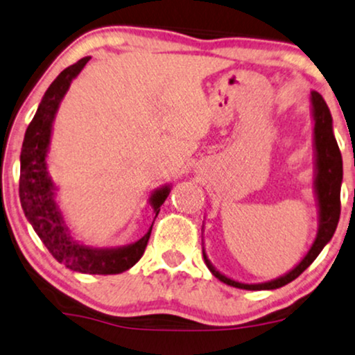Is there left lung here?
Instances as JSON below:
<instances>
[{"mask_svg": "<svg viewBox=\"0 0 355 355\" xmlns=\"http://www.w3.org/2000/svg\"><path fill=\"white\" fill-rule=\"evenodd\" d=\"M309 103H311V116H313V148H314V196H316L318 204V234L316 239L303 260L300 261L295 268L282 275V277L270 279L263 283H242L237 279H232L220 273L216 266L211 263L207 253L202 248V257L207 268L217 279L229 286L240 288V290H277L284 284L298 278L309 265L316 260L322 248L329 243L334 235L336 227H338L340 216V184H343V156H340L338 141L332 131V116L324 98L311 90L309 95Z\"/></svg>", "mask_w": 355, "mask_h": 355, "instance_id": "1", "label": "left lung"}]
</instances>
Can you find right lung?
I'll list each match as a JSON object with an SVG mask.
<instances>
[{"instance_id":"1","label":"right lung","mask_w":355,"mask_h":355,"mask_svg":"<svg viewBox=\"0 0 355 355\" xmlns=\"http://www.w3.org/2000/svg\"><path fill=\"white\" fill-rule=\"evenodd\" d=\"M89 60L90 57H84L77 64L64 69L44 94L36 115L26 130L23 148H21L19 199L26 218L59 263L78 273L118 275L130 270L143 257L153 224L144 237L121 247H92L78 242L73 239L57 202V186L52 181L47 166L52 126L57 110L72 80ZM169 192L171 184H164L151 192L148 202L151 205L155 218Z\"/></svg>"}]
</instances>
